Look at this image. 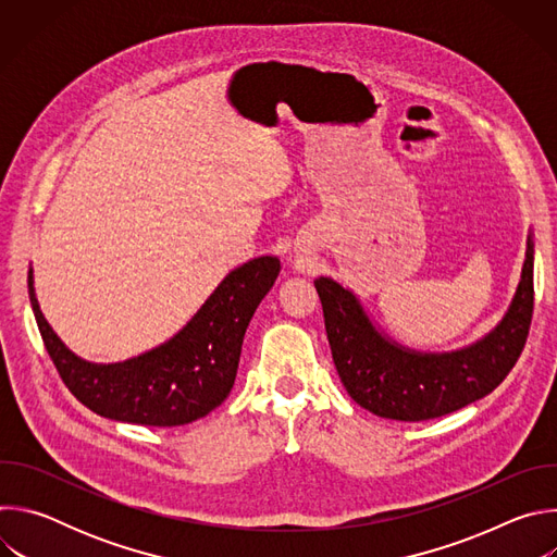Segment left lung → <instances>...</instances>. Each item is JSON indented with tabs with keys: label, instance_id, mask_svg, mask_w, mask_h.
<instances>
[{
	"label": "left lung",
	"instance_id": "left-lung-1",
	"mask_svg": "<svg viewBox=\"0 0 557 557\" xmlns=\"http://www.w3.org/2000/svg\"><path fill=\"white\" fill-rule=\"evenodd\" d=\"M324 308L333 361L352 401L392 421L451 414L496 389L516 366L533 314V243L505 320L479 344L423 355L376 333L357 297L329 277L314 280Z\"/></svg>",
	"mask_w": 557,
	"mask_h": 557
}]
</instances>
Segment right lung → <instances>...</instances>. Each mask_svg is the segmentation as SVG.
Wrapping results in <instances>:
<instances>
[{"label":"right lung","instance_id":"1","mask_svg":"<svg viewBox=\"0 0 557 557\" xmlns=\"http://www.w3.org/2000/svg\"><path fill=\"white\" fill-rule=\"evenodd\" d=\"M280 269L267 256L231 271L174 339L110 366L78 359L61 344L39 310L33 271L28 295L44 346L78 401L112 421L174 428L207 417L228 396L247 326Z\"/></svg>","mask_w":557,"mask_h":557}]
</instances>
